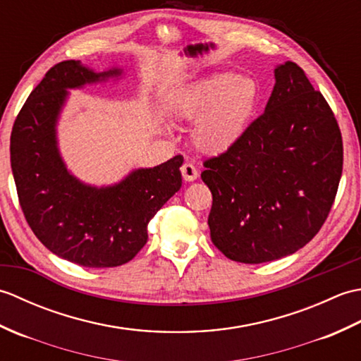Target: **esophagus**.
Instances as JSON below:
<instances>
[{
  "label": "esophagus",
  "mask_w": 361,
  "mask_h": 361,
  "mask_svg": "<svg viewBox=\"0 0 361 361\" xmlns=\"http://www.w3.org/2000/svg\"><path fill=\"white\" fill-rule=\"evenodd\" d=\"M181 175L186 181H194V180L198 178V171H197L194 164L185 163L181 166Z\"/></svg>",
  "instance_id": "34e87169"
}]
</instances>
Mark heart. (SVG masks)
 Here are the masks:
<instances>
[{
    "instance_id": "heart-1",
    "label": "heart",
    "mask_w": 361,
    "mask_h": 361,
    "mask_svg": "<svg viewBox=\"0 0 361 361\" xmlns=\"http://www.w3.org/2000/svg\"><path fill=\"white\" fill-rule=\"evenodd\" d=\"M259 101L256 82L237 74H214L175 96L176 118L195 119L192 142L206 155H221L247 132Z\"/></svg>"
}]
</instances>
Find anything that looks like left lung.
<instances>
[{
  "instance_id": "left-lung-1",
  "label": "left lung",
  "mask_w": 361,
  "mask_h": 361,
  "mask_svg": "<svg viewBox=\"0 0 361 361\" xmlns=\"http://www.w3.org/2000/svg\"><path fill=\"white\" fill-rule=\"evenodd\" d=\"M264 114L234 147L206 159L211 240L242 264L293 255L326 221L343 172L341 132L331 106L293 62L274 68Z\"/></svg>"
}]
</instances>
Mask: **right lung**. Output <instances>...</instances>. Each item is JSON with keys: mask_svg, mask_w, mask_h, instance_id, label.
<instances>
[{"mask_svg": "<svg viewBox=\"0 0 361 361\" xmlns=\"http://www.w3.org/2000/svg\"><path fill=\"white\" fill-rule=\"evenodd\" d=\"M79 60L54 65L23 105L11 135L18 200L37 239L54 255L87 268L119 267L147 242V225L181 188L183 157L135 169L111 186H91L68 171L57 145V122L68 90L119 78Z\"/></svg>", "mask_w": 361, "mask_h": 361, "instance_id": "right-lung-1", "label": "right lung"}]
</instances>
